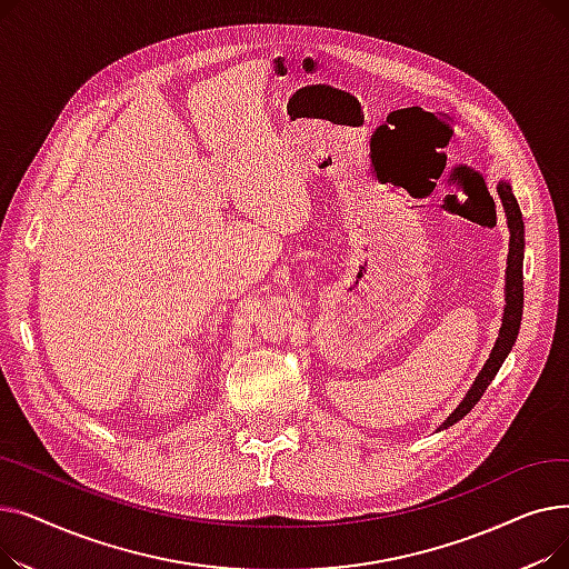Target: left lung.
I'll use <instances>...</instances> for the list:
<instances>
[{
  "instance_id": "8db88e82",
  "label": "left lung",
  "mask_w": 569,
  "mask_h": 569,
  "mask_svg": "<svg viewBox=\"0 0 569 569\" xmlns=\"http://www.w3.org/2000/svg\"><path fill=\"white\" fill-rule=\"evenodd\" d=\"M498 196H500L505 217H507V228H510V253H507V272H505V313H502L500 335L496 339V346L489 355L487 365L482 367L480 376L475 378V382L468 390V395L463 397V401L440 425V429H447V427L457 425L459 420H463V417L475 408V403L482 399L485 390L496 378L498 369L505 362V357L510 355V350H512V346L519 337L521 316H523V219H521L519 202L512 193V187L507 184L505 179H502V182H498Z\"/></svg>"
}]
</instances>
